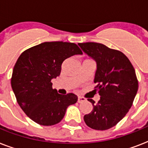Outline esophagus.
<instances>
[{"label":"esophagus","instance_id":"obj_1","mask_svg":"<svg viewBox=\"0 0 148 148\" xmlns=\"http://www.w3.org/2000/svg\"><path fill=\"white\" fill-rule=\"evenodd\" d=\"M85 101V98H84V97L78 96V97H77V102H78V103H81V102H83V101Z\"/></svg>","mask_w":148,"mask_h":148}]
</instances>
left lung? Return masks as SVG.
<instances>
[{
	"instance_id": "left-lung-1",
	"label": "left lung",
	"mask_w": 148,
	"mask_h": 148,
	"mask_svg": "<svg viewBox=\"0 0 148 148\" xmlns=\"http://www.w3.org/2000/svg\"><path fill=\"white\" fill-rule=\"evenodd\" d=\"M82 51L97 64L94 82L101 96L97 103L88 99L93 105L92 111L84 115L89 127L104 131L123 119L132 106L138 89L135 70L129 59L117 50L99 43H79Z\"/></svg>"
}]
</instances>
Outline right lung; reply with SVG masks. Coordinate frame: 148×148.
Segmentation results:
<instances>
[{
	"label": "right lung",
	"mask_w": 148,
	"mask_h": 148,
	"mask_svg": "<svg viewBox=\"0 0 148 148\" xmlns=\"http://www.w3.org/2000/svg\"><path fill=\"white\" fill-rule=\"evenodd\" d=\"M82 54L74 43L44 42L24 51L13 69L11 88L20 107L32 121L51 126L63 119L68 106L77 101L73 93L58 94L51 80L59 76L64 60Z\"/></svg>",
	"instance_id": "1"
}]
</instances>
